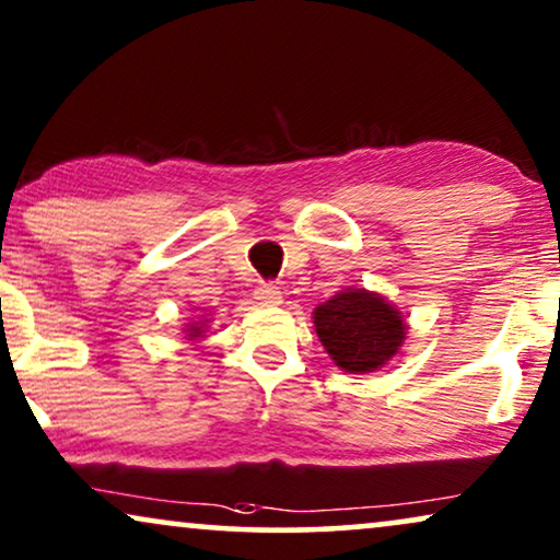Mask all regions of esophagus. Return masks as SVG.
I'll return each instance as SVG.
<instances>
[{
  "label": "esophagus",
  "instance_id": "esophagus-1",
  "mask_svg": "<svg viewBox=\"0 0 560 560\" xmlns=\"http://www.w3.org/2000/svg\"><path fill=\"white\" fill-rule=\"evenodd\" d=\"M255 301L259 305H265V308H278V305L282 303V293H280V288H275V285H259L255 290Z\"/></svg>",
  "mask_w": 560,
  "mask_h": 560
}]
</instances>
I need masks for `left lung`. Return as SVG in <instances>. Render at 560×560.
Listing matches in <instances>:
<instances>
[{
  "label": "left lung",
  "instance_id": "1",
  "mask_svg": "<svg viewBox=\"0 0 560 560\" xmlns=\"http://www.w3.org/2000/svg\"><path fill=\"white\" fill-rule=\"evenodd\" d=\"M313 326L326 354L347 374L382 370L408 334L402 311L366 288H347L316 305Z\"/></svg>",
  "mask_w": 560,
  "mask_h": 560
}]
</instances>
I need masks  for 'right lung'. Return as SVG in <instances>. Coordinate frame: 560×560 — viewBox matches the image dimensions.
I'll use <instances>...</instances> for the list:
<instances>
[{
	"mask_svg": "<svg viewBox=\"0 0 560 560\" xmlns=\"http://www.w3.org/2000/svg\"><path fill=\"white\" fill-rule=\"evenodd\" d=\"M209 324H211L209 313H203V316L194 318V320H190V324L183 326V339L190 341V343H194V341H201L203 336H206V331H209Z\"/></svg>",
	"mask_w": 560,
	"mask_h": 560,
	"instance_id": "right-lung-1",
	"label": "right lung"
}]
</instances>
